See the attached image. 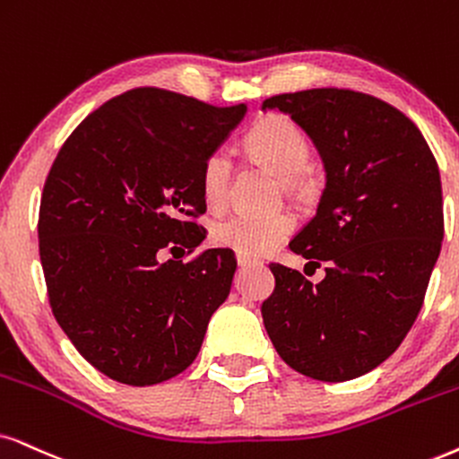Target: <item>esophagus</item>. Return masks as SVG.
<instances>
[{
  "instance_id": "obj_1",
  "label": "esophagus",
  "mask_w": 459,
  "mask_h": 459,
  "mask_svg": "<svg viewBox=\"0 0 459 459\" xmlns=\"http://www.w3.org/2000/svg\"><path fill=\"white\" fill-rule=\"evenodd\" d=\"M237 263H239L241 269H246V266H252V264H260L258 260H254L249 256H241V254H237Z\"/></svg>"
}]
</instances>
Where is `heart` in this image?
Here are the masks:
<instances>
[{
    "label": "heart",
    "instance_id": "1",
    "mask_svg": "<svg viewBox=\"0 0 459 459\" xmlns=\"http://www.w3.org/2000/svg\"><path fill=\"white\" fill-rule=\"evenodd\" d=\"M247 150L258 165L275 173L281 186L294 193L300 188V173L309 162V142L292 120L286 116L269 114L249 131ZM230 178H233V159L226 148H216L207 154L201 167V190L212 210L224 207L229 199ZM294 220L286 212L252 216V213H233L218 220L212 229V239L218 246L233 249L241 256H263L275 249L292 233Z\"/></svg>",
    "mask_w": 459,
    "mask_h": 459
}]
</instances>
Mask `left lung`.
Returning a JSON list of instances; mask_svg holds the SVG:
<instances>
[{
    "label": "left lung",
    "instance_id": "1",
    "mask_svg": "<svg viewBox=\"0 0 459 459\" xmlns=\"http://www.w3.org/2000/svg\"><path fill=\"white\" fill-rule=\"evenodd\" d=\"M263 109L288 114L326 169L316 216L290 241L326 277L271 263L264 328L297 373L356 379L398 350L423 305L445 233L437 159L415 123L364 92H286Z\"/></svg>",
    "mask_w": 459,
    "mask_h": 459
}]
</instances>
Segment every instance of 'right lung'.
<instances>
[{
	"label": "right lung",
	"instance_id": "add662e5",
	"mask_svg": "<svg viewBox=\"0 0 459 459\" xmlns=\"http://www.w3.org/2000/svg\"><path fill=\"white\" fill-rule=\"evenodd\" d=\"M246 112L142 86L86 116L52 162L38 220L50 309L109 379L154 385L186 370L229 297L230 249L156 254L205 239L203 160Z\"/></svg>",
	"mask_w": 459,
	"mask_h": 459
}]
</instances>
